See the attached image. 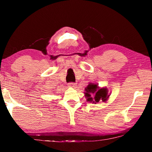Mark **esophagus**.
Here are the masks:
<instances>
[{
	"label": "esophagus",
	"mask_w": 152,
	"mask_h": 152,
	"mask_svg": "<svg viewBox=\"0 0 152 152\" xmlns=\"http://www.w3.org/2000/svg\"><path fill=\"white\" fill-rule=\"evenodd\" d=\"M68 86H69V87H70V88H75V87L76 86V84L75 83H69V84H68Z\"/></svg>",
	"instance_id": "esophagus-1"
}]
</instances>
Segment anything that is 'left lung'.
I'll return each instance as SVG.
<instances>
[{
	"instance_id": "1",
	"label": "left lung",
	"mask_w": 152,
	"mask_h": 152,
	"mask_svg": "<svg viewBox=\"0 0 152 152\" xmlns=\"http://www.w3.org/2000/svg\"><path fill=\"white\" fill-rule=\"evenodd\" d=\"M85 91L86 92H84V93L85 96H86L87 98V101L92 102L95 104H96V102H99L100 101L106 102L109 97L107 88H99L97 84H95V83H89L86 88ZM91 93L95 94L94 98L91 97Z\"/></svg>"
}]
</instances>
